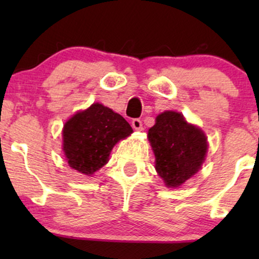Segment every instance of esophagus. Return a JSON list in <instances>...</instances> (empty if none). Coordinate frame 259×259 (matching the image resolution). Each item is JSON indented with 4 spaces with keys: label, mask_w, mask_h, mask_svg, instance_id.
<instances>
[{
    "label": "esophagus",
    "mask_w": 259,
    "mask_h": 259,
    "mask_svg": "<svg viewBox=\"0 0 259 259\" xmlns=\"http://www.w3.org/2000/svg\"><path fill=\"white\" fill-rule=\"evenodd\" d=\"M132 125L135 130H139V132L140 130H142V121L140 119H133Z\"/></svg>",
    "instance_id": "34e87169"
}]
</instances>
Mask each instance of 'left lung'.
I'll use <instances>...</instances> for the list:
<instances>
[{
    "label": "left lung",
    "mask_w": 259,
    "mask_h": 259,
    "mask_svg": "<svg viewBox=\"0 0 259 259\" xmlns=\"http://www.w3.org/2000/svg\"><path fill=\"white\" fill-rule=\"evenodd\" d=\"M148 141L156 157L154 168L168 187H179L197 173L208 150L204 133L174 111L157 115Z\"/></svg>",
    "instance_id": "1"
}]
</instances>
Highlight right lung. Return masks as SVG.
<instances>
[{"label": "right lung", "instance_id": "right-lung-1", "mask_svg": "<svg viewBox=\"0 0 259 259\" xmlns=\"http://www.w3.org/2000/svg\"><path fill=\"white\" fill-rule=\"evenodd\" d=\"M133 133L118 113L101 103L78 112L63 127V151L70 168L92 175L108 162L112 148Z\"/></svg>", "mask_w": 259, "mask_h": 259}]
</instances>
